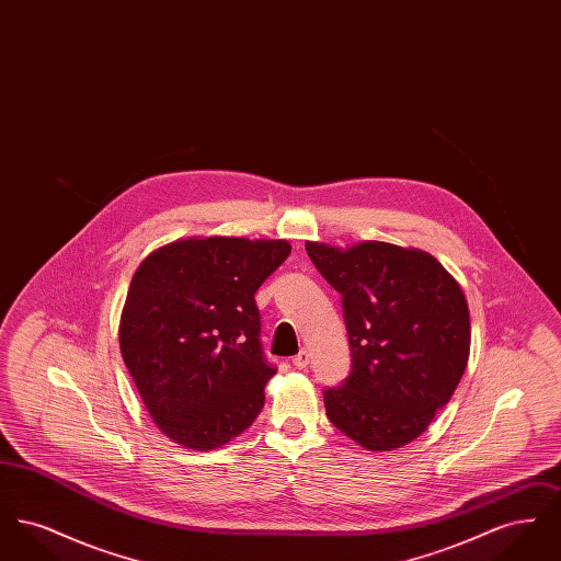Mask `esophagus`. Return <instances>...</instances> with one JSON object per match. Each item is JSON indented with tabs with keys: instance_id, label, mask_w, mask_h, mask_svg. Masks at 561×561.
<instances>
[{
	"instance_id": "esophagus-1",
	"label": "esophagus",
	"mask_w": 561,
	"mask_h": 561,
	"mask_svg": "<svg viewBox=\"0 0 561 561\" xmlns=\"http://www.w3.org/2000/svg\"><path fill=\"white\" fill-rule=\"evenodd\" d=\"M309 359H311L309 351H307V348H300V351L294 355L293 364L296 368H307V366H309Z\"/></svg>"
}]
</instances>
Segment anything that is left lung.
Segmentation results:
<instances>
[{
    "label": "left lung",
    "instance_id": "left-lung-1",
    "mask_svg": "<svg viewBox=\"0 0 561 561\" xmlns=\"http://www.w3.org/2000/svg\"><path fill=\"white\" fill-rule=\"evenodd\" d=\"M305 248L343 296L353 362L345 382L323 391L330 423L373 453L414 442L450 401L469 362L462 288L416 248L387 241Z\"/></svg>",
    "mask_w": 561,
    "mask_h": 561
}]
</instances>
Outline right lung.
Wrapping results in <instances>:
<instances>
[{
  "label": "right lung",
  "instance_id": "obj_1",
  "mask_svg": "<svg viewBox=\"0 0 561 561\" xmlns=\"http://www.w3.org/2000/svg\"><path fill=\"white\" fill-rule=\"evenodd\" d=\"M290 250L286 240L187 238L136 268L119 348L145 408L172 442L220 448L263 410L275 368L259 341L254 294Z\"/></svg>",
  "mask_w": 561,
  "mask_h": 561
}]
</instances>
